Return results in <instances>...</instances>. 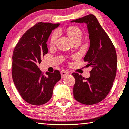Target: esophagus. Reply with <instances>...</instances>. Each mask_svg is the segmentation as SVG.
Instances as JSON below:
<instances>
[{
  "instance_id": "1",
  "label": "esophagus",
  "mask_w": 129,
  "mask_h": 129,
  "mask_svg": "<svg viewBox=\"0 0 129 129\" xmlns=\"http://www.w3.org/2000/svg\"><path fill=\"white\" fill-rule=\"evenodd\" d=\"M69 75V72L68 71H66V70H61V77H64L65 76H66L67 75Z\"/></svg>"
}]
</instances>
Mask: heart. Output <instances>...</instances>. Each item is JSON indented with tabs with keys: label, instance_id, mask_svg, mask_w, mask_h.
<instances>
[{
	"label": "heart",
	"instance_id": "obj_1",
	"mask_svg": "<svg viewBox=\"0 0 129 129\" xmlns=\"http://www.w3.org/2000/svg\"><path fill=\"white\" fill-rule=\"evenodd\" d=\"M66 33L69 37L71 39L73 42L75 40L81 39L82 36V32L81 30L76 26H70L68 27L66 30ZM58 32L57 31H54L50 36V43L52 45H54L56 43V40L58 38Z\"/></svg>",
	"mask_w": 129,
	"mask_h": 129
}]
</instances>
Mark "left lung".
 Instances as JSON below:
<instances>
[{
    "label": "left lung",
    "mask_w": 129,
    "mask_h": 129,
    "mask_svg": "<svg viewBox=\"0 0 129 129\" xmlns=\"http://www.w3.org/2000/svg\"><path fill=\"white\" fill-rule=\"evenodd\" d=\"M87 24L90 40L84 61L92 69L89 78L84 79L73 73L75 79L73 96L84 105H94L103 100L109 94L117 70V54L113 44L93 15H89L71 21Z\"/></svg>",
    "instance_id": "left-lung-1"
}]
</instances>
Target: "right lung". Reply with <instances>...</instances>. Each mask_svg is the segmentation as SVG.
I'll list each match as a JSON object with an SVG mask.
<instances>
[{
	"label": "right lung",
	"instance_id": "1",
	"mask_svg": "<svg viewBox=\"0 0 129 129\" xmlns=\"http://www.w3.org/2000/svg\"><path fill=\"white\" fill-rule=\"evenodd\" d=\"M59 25L38 23L24 33L14 49L12 73L14 84L21 97L31 105L47 103L61 77L57 70L44 76L38 67L48 52L46 42L50 33Z\"/></svg>",
	"mask_w": 129,
	"mask_h": 129
}]
</instances>
